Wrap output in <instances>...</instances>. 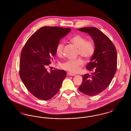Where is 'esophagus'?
<instances>
[{
    "instance_id": "34e87169",
    "label": "esophagus",
    "mask_w": 131,
    "mask_h": 131,
    "mask_svg": "<svg viewBox=\"0 0 131 131\" xmlns=\"http://www.w3.org/2000/svg\"><path fill=\"white\" fill-rule=\"evenodd\" d=\"M67 75H69V76H74L75 75V74H73V73H70V72H68V73H67Z\"/></svg>"
}]
</instances>
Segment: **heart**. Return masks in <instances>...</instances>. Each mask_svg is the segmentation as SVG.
<instances>
[{
	"mask_svg": "<svg viewBox=\"0 0 131 131\" xmlns=\"http://www.w3.org/2000/svg\"><path fill=\"white\" fill-rule=\"evenodd\" d=\"M70 41L78 48L77 53L86 59H90L95 51V46L91 40H87L86 38L81 35H76L70 39ZM64 43L60 42L57 45L56 54L60 56L62 54ZM84 64L83 60L79 57L75 59H69L60 64L61 67L66 71L75 73Z\"/></svg>",
	"mask_w": 131,
	"mask_h": 131,
	"instance_id": "heart-1",
	"label": "heart"
}]
</instances>
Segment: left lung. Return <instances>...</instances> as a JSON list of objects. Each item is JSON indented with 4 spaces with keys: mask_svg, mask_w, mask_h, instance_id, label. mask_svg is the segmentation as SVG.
<instances>
[{
    "mask_svg": "<svg viewBox=\"0 0 131 131\" xmlns=\"http://www.w3.org/2000/svg\"><path fill=\"white\" fill-rule=\"evenodd\" d=\"M79 30L88 33L92 38L95 51L86 66L92 75H83L80 91L88 96H95L108 86L117 69V52L112 41L98 28L82 27Z\"/></svg>",
    "mask_w": 131,
    "mask_h": 131,
    "instance_id": "obj_1",
    "label": "left lung"
}]
</instances>
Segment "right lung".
<instances>
[{
    "label": "right lung",
    "instance_id": "right-lung-1",
    "mask_svg": "<svg viewBox=\"0 0 131 131\" xmlns=\"http://www.w3.org/2000/svg\"><path fill=\"white\" fill-rule=\"evenodd\" d=\"M71 28L44 26L33 34L26 42L19 62L20 78L27 90L41 100L52 98L61 86L66 77L64 70H47L56 54L60 40Z\"/></svg>",
    "mask_w": 131,
    "mask_h": 131
}]
</instances>
